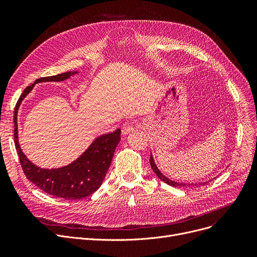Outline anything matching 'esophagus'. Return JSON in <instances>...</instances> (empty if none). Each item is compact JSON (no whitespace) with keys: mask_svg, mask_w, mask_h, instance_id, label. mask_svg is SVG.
<instances>
[{"mask_svg":"<svg viewBox=\"0 0 257 257\" xmlns=\"http://www.w3.org/2000/svg\"><path fill=\"white\" fill-rule=\"evenodd\" d=\"M134 130V124L133 123H125L123 126H121V133L124 136H128L131 132Z\"/></svg>","mask_w":257,"mask_h":257,"instance_id":"34e87169","label":"esophagus"}]
</instances>
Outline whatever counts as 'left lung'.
I'll return each instance as SVG.
<instances>
[{
  "instance_id": "obj_1",
  "label": "left lung",
  "mask_w": 257,
  "mask_h": 257,
  "mask_svg": "<svg viewBox=\"0 0 257 257\" xmlns=\"http://www.w3.org/2000/svg\"><path fill=\"white\" fill-rule=\"evenodd\" d=\"M150 165H151V168H152V170L154 171V173L157 175V177L160 179V180H163L164 182H166L167 184H169V185H171V186H174V187H183V186H199V185H204L205 183H207V182H209V181H205V182H199V183H183V182H177V181H174V180H171V179H169L168 177H166L165 175L161 173L160 171H159V169L157 168V166H156V164H155V161H154V158H153V155H152V153H151V155H150Z\"/></svg>"
}]
</instances>
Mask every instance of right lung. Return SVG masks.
I'll use <instances>...</instances> for the list:
<instances>
[{"label":"right lung","instance_id":"add662e5","mask_svg":"<svg viewBox=\"0 0 257 257\" xmlns=\"http://www.w3.org/2000/svg\"><path fill=\"white\" fill-rule=\"evenodd\" d=\"M78 72H66L56 76L37 79L27 87L15 108V143L23 171L32 183L45 193L65 200H80L96 192L101 186L110 167L115 148L120 140V129L106 133L94 140L87 149L70 165L57 169H42L26 157L19 144L18 112L19 108L34 87L40 82H59L69 79Z\"/></svg>","mask_w":257,"mask_h":257}]
</instances>
